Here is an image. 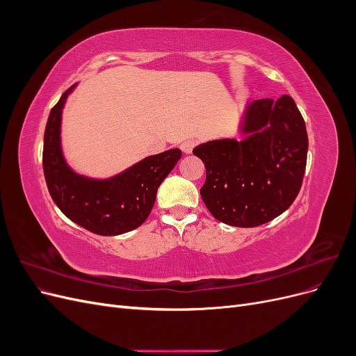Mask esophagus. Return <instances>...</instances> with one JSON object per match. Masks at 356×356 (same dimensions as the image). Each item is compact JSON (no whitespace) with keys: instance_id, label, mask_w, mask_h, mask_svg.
<instances>
[{"instance_id":"34e87169","label":"esophagus","mask_w":356,"mask_h":356,"mask_svg":"<svg viewBox=\"0 0 356 356\" xmlns=\"http://www.w3.org/2000/svg\"><path fill=\"white\" fill-rule=\"evenodd\" d=\"M195 145H196V143L193 141V139H187V141H184V143L181 144L182 153H184V154H190V153L193 152V148H195Z\"/></svg>"}]
</instances>
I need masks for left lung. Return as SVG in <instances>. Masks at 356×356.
Masks as SVG:
<instances>
[{
  "mask_svg": "<svg viewBox=\"0 0 356 356\" xmlns=\"http://www.w3.org/2000/svg\"><path fill=\"white\" fill-rule=\"evenodd\" d=\"M242 139L222 138L193 149L207 168L200 196L215 220L257 227L296 200L307 160V132L294 99H258L246 105Z\"/></svg>",
  "mask_w": 356,
  "mask_h": 356,
  "instance_id": "1",
  "label": "left lung"
}]
</instances>
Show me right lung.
Here are the masks:
<instances>
[{
	"mask_svg": "<svg viewBox=\"0 0 356 356\" xmlns=\"http://www.w3.org/2000/svg\"><path fill=\"white\" fill-rule=\"evenodd\" d=\"M74 84L53 106L44 132L42 169L53 202L75 224L101 236L138 229L152 212L157 190L181 159L179 148L147 156L106 178L74 170L62 148V113Z\"/></svg>",
	"mask_w": 356,
	"mask_h": 356,
	"instance_id": "right-lung-1",
	"label": "right lung"
}]
</instances>
